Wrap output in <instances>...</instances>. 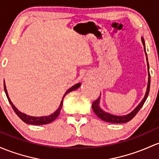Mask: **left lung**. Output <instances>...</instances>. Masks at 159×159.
<instances>
[{"instance_id": "obj_1", "label": "left lung", "mask_w": 159, "mask_h": 159, "mask_svg": "<svg viewBox=\"0 0 159 159\" xmlns=\"http://www.w3.org/2000/svg\"><path fill=\"white\" fill-rule=\"evenodd\" d=\"M142 42H143V45H144V50L145 53H146V48H145V42L143 38H142ZM146 59H147V65H148V85H147V89H146V95H145L143 99L141 101L140 103L137 105V107L134 109L133 111H131L130 113L127 114V115H123V116H117L114 115V114H111L105 111L102 110L99 106L100 103V97L95 101V102L93 103V110L95 112V114L99 117L100 119H102V120L106 121V122L109 123H114V124H122V123H127L128 121L131 120L133 118L136 116V114L138 113L140 108L143 107V105H144L145 102H146V98H147L148 93H149V88H150V74H149V66H148V58L147 55H146Z\"/></svg>"}]
</instances>
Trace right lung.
I'll list each match as a JSON object with an SVG mask.
<instances>
[{
	"label": "right lung",
	"instance_id": "add662e5",
	"mask_svg": "<svg viewBox=\"0 0 159 159\" xmlns=\"http://www.w3.org/2000/svg\"><path fill=\"white\" fill-rule=\"evenodd\" d=\"M80 86H81V84H80V83H77V84L74 85V86L70 87V88L69 89H68L67 91L66 92L65 94L64 95V96H63L62 100H61L59 107L57 109V110H56V111H54L53 114H50V115H48V116H42V117H32V116L27 115V114L20 112V111H19L18 109L16 108V107H15L14 105H13V104L12 103L11 99H10L9 96H8V93H7V91L6 86H5V83H4L5 93H6L7 97V99H8V101H9L10 104H11L12 107H13V111H15V113L17 114L18 117H20V118L21 119V120H23V122L26 123V124H32V125H43V124H50L51 122H52V121H54V120H55V119L57 118V117H58L60 112H61V107H62V106H63V101H64V98L65 97V95H66V94H68L69 93H70V92L73 91V90L78 89Z\"/></svg>",
	"mask_w": 159,
	"mask_h": 159
}]
</instances>
